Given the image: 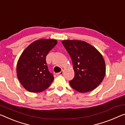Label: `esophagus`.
I'll return each mask as SVG.
<instances>
[{"label":"esophagus","mask_w":125,"mask_h":125,"mask_svg":"<svg viewBox=\"0 0 125 125\" xmlns=\"http://www.w3.org/2000/svg\"><path fill=\"white\" fill-rule=\"evenodd\" d=\"M63 71H61V72H60L57 73L55 74H56L57 76H61V75L63 74Z\"/></svg>","instance_id":"1"}]
</instances>
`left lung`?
Here are the masks:
<instances>
[{"label": "left lung", "mask_w": 125, "mask_h": 125, "mask_svg": "<svg viewBox=\"0 0 125 125\" xmlns=\"http://www.w3.org/2000/svg\"><path fill=\"white\" fill-rule=\"evenodd\" d=\"M62 43L70 54L74 77L69 81L72 87L81 93L96 88L104 80L106 65L102 54L86 42L64 40Z\"/></svg>", "instance_id": "left-lung-1"}]
</instances>
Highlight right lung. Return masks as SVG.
<instances>
[{"mask_svg":"<svg viewBox=\"0 0 125 125\" xmlns=\"http://www.w3.org/2000/svg\"><path fill=\"white\" fill-rule=\"evenodd\" d=\"M57 43L55 39H41L33 42L23 51L18 61L17 74L23 87L31 92H41L54 80L49 72L46 56Z\"/></svg>","mask_w":125,"mask_h":125,"instance_id":"obj_1","label":"right lung"}]
</instances>
